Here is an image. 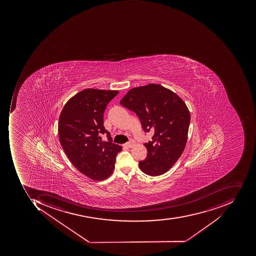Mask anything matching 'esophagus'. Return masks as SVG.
Instances as JSON below:
<instances>
[{
  "instance_id": "34e87169",
  "label": "esophagus",
  "mask_w": 256,
  "mask_h": 256,
  "mask_svg": "<svg viewBox=\"0 0 256 256\" xmlns=\"http://www.w3.org/2000/svg\"><path fill=\"white\" fill-rule=\"evenodd\" d=\"M134 144H136V142H134V140H130V142L126 143V144H124V147L127 148H132L134 146Z\"/></svg>"
}]
</instances>
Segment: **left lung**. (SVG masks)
I'll return each instance as SVG.
<instances>
[{
	"mask_svg": "<svg viewBox=\"0 0 256 256\" xmlns=\"http://www.w3.org/2000/svg\"><path fill=\"white\" fill-rule=\"evenodd\" d=\"M120 104L134 112L146 132H153L152 140L144 143L147 157L139 168L148 176L164 174L184 152L190 116L184 100L156 84L130 89Z\"/></svg>",
	"mask_w": 256,
	"mask_h": 256,
	"instance_id": "left-lung-1",
	"label": "left lung"
}]
</instances>
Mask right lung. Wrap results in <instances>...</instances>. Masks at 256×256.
Returning <instances> with one entry per match:
<instances>
[{
    "instance_id": "add662e5",
    "label": "right lung",
    "mask_w": 256,
    "mask_h": 256,
    "mask_svg": "<svg viewBox=\"0 0 256 256\" xmlns=\"http://www.w3.org/2000/svg\"><path fill=\"white\" fill-rule=\"evenodd\" d=\"M118 90L88 88L64 106L58 122L60 144L73 166L89 178L102 180L113 172L122 146L104 128V112ZM106 134L108 140H102Z\"/></svg>"
}]
</instances>
